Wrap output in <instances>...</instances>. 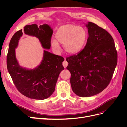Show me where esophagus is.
Segmentation results:
<instances>
[{
  "mask_svg": "<svg viewBox=\"0 0 127 127\" xmlns=\"http://www.w3.org/2000/svg\"><path fill=\"white\" fill-rule=\"evenodd\" d=\"M63 66L64 68H66L67 67V66H68V62H67L66 60H64V62H63Z\"/></svg>",
  "mask_w": 127,
  "mask_h": 127,
  "instance_id": "obj_1",
  "label": "esophagus"
}]
</instances>
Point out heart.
Wrapping results in <instances>:
<instances>
[{
	"label": "heart",
	"instance_id": "heart-1",
	"mask_svg": "<svg viewBox=\"0 0 127 127\" xmlns=\"http://www.w3.org/2000/svg\"><path fill=\"white\" fill-rule=\"evenodd\" d=\"M87 33L83 27L71 24L63 25L58 28L55 34L56 40L51 41L53 49L60 50L59 43L63 44L64 51L69 54L75 55L79 52L85 45Z\"/></svg>",
	"mask_w": 127,
	"mask_h": 127
}]
</instances>
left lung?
Returning a JSON list of instances; mask_svg holds the SVG:
<instances>
[{"instance_id":"1","label":"left lung","mask_w":127,"mask_h":127,"mask_svg":"<svg viewBox=\"0 0 127 127\" xmlns=\"http://www.w3.org/2000/svg\"><path fill=\"white\" fill-rule=\"evenodd\" d=\"M88 37L84 49L67 58L72 91L80 97L101 93L109 85L116 69L118 55L110 34L93 23L85 24Z\"/></svg>"}]
</instances>
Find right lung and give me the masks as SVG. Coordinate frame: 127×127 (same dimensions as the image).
Segmentation results:
<instances>
[{"mask_svg":"<svg viewBox=\"0 0 127 127\" xmlns=\"http://www.w3.org/2000/svg\"><path fill=\"white\" fill-rule=\"evenodd\" d=\"M23 33L37 37L42 48L49 50L53 30L47 24L39 26L36 24L26 25L24 30L18 31L11 37L7 56V69L19 92L30 98L44 99L55 90L59 75L64 69V59L44 50L43 58L37 67L33 69L22 67L16 59L15 49Z\"/></svg>","mask_w":127,"mask_h":127,"instance_id":"add662e5","label":"right lung"}]
</instances>
